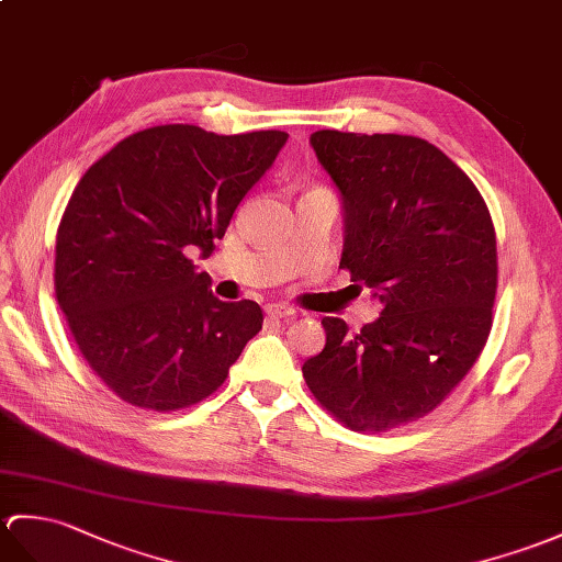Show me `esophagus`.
<instances>
[{
  "mask_svg": "<svg viewBox=\"0 0 562 562\" xmlns=\"http://www.w3.org/2000/svg\"><path fill=\"white\" fill-rule=\"evenodd\" d=\"M266 316L272 318V321H282V318L294 316V311L282 306V304H268V306H266Z\"/></svg>",
  "mask_w": 562,
  "mask_h": 562,
  "instance_id": "1",
  "label": "esophagus"
}]
</instances>
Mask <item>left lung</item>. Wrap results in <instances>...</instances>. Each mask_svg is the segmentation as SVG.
Wrapping results in <instances>:
<instances>
[{
	"instance_id": "obj_1",
	"label": "left lung",
	"mask_w": 562,
	"mask_h": 562,
	"mask_svg": "<svg viewBox=\"0 0 562 562\" xmlns=\"http://www.w3.org/2000/svg\"><path fill=\"white\" fill-rule=\"evenodd\" d=\"M311 146L342 195L340 268L383 311L359 333L323 318L325 347L302 371L337 422L383 434L434 412L484 349L493 220L472 179L424 138L323 128Z\"/></svg>"
}]
</instances>
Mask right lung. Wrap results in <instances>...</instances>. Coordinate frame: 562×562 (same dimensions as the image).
I'll return each mask as SVG.
<instances>
[{
    "label": "right lung",
    "mask_w": 562,
    "mask_h": 562,
    "mask_svg": "<svg viewBox=\"0 0 562 562\" xmlns=\"http://www.w3.org/2000/svg\"><path fill=\"white\" fill-rule=\"evenodd\" d=\"M284 132L143 128L88 167L57 229L55 294L88 367L116 397L177 412L213 395L263 328L256 302H220L207 258L276 162Z\"/></svg>",
    "instance_id": "right-lung-1"
}]
</instances>
